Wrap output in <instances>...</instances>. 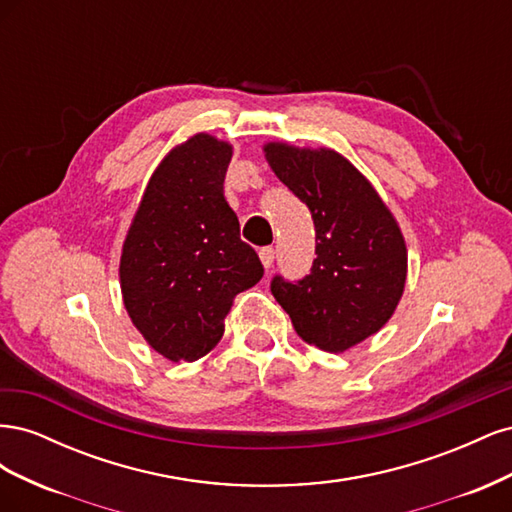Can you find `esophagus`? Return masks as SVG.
<instances>
[{
    "instance_id": "obj_1",
    "label": "esophagus",
    "mask_w": 512,
    "mask_h": 512,
    "mask_svg": "<svg viewBox=\"0 0 512 512\" xmlns=\"http://www.w3.org/2000/svg\"><path fill=\"white\" fill-rule=\"evenodd\" d=\"M258 256H260L262 267H265V269H271L273 260H275V250H273V247H262V250L258 252Z\"/></svg>"
}]
</instances>
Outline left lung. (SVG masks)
<instances>
[{
	"instance_id": "1",
	"label": "left lung",
	"mask_w": 512,
	"mask_h": 512,
	"mask_svg": "<svg viewBox=\"0 0 512 512\" xmlns=\"http://www.w3.org/2000/svg\"><path fill=\"white\" fill-rule=\"evenodd\" d=\"M265 158L312 211L316 260L301 282L271 292L307 344L346 352L391 320L408 277L406 239L369 179L329 147L267 143Z\"/></svg>"
}]
</instances>
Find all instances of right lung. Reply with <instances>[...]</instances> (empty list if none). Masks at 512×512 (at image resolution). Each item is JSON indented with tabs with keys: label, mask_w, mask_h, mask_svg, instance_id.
<instances>
[{
	"label": "right lung",
	"mask_w": 512,
	"mask_h": 512,
	"mask_svg": "<svg viewBox=\"0 0 512 512\" xmlns=\"http://www.w3.org/2000/svg\"><path fill=\"white\" fill-rule=\"evenodd\" d=\"M230 158L232 145L207 132L175 145L123 239V305L145 342L173 363L218 346L232 301L265 273L224 198Z\"/></svg>",
	"instance_id": "right-lung-1"
}]
</instances>
